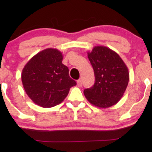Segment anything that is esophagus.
I'll return each mask as SVG.
<instances>
[{"mask_svg": "<svg viewBox=\"0 0 152 152\" xmlns=\"http://www.w3.org/2000/svg\"><path fill=\"white\" fill-rule=\"evenodd\" d=\"M77 86L79 87H82V82L81 80H78L77 81Z\"/></svg>", "mask_w": 152, "mask_h": 152, "instance_id": "1", "label": "esophagus"}]
</instances>
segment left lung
Here are the masks:
<instances>
[{"mask_svg":"<svg viewBox=\"0 0 152 152\" xmlns=\"http://www.w3.org/2000/svg\"><path fill=\"white\" fill-rule=\"evenodd\" d=\"M95 77L94 85L84 89L85 97L91 104L108 108L123 96L129 80V72L119 55L109 48L98 45L88 52Z\"/></svg>","mask_w":152,"mask_h":152,"instance_id":"obj_1","label":"left lung"}]
</instances>
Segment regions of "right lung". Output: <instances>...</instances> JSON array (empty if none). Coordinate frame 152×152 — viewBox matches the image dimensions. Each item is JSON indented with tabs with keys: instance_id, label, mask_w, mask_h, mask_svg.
Here are the masks:
<instances>
[{
	"instance_id": "add662e5",
	"label": "right lung",
	"mask_w": 152,
	"mask_h": 152,
	"mask_svg": "<svg viewBox=\"0 0 152 152\" xmlns=\"http://www.w3.org/2000/svg\"><path fill=\"white\" fill-rule=\"evenodd\" d=\"M63 55L57 49L47 48L29 60L22 70L24 90L33 102L43 108L53 107L64 100L76 82L62 64Z\"/></svg>"
}]
</instances>
